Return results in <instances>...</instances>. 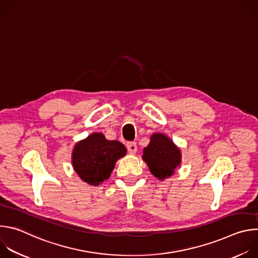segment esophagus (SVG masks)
<instances>
[{
  "instance_id": "obj_1",
  "label": "esophagus",
  "mask_w": 258,
  "mask_h": 258,
  "mask_svg": "<svg viewBox=\"0 0 258 258\" xmlns=\"http://www.w3.org/2000/svg\"><path fill=\"white\" fill-rule=\"evenodd\" d=\"M126 147H127V150L131 154H136L137 153V144L135 142H130L126 144Z\"/></svg>"
}]
</instances>
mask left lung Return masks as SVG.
<instances>
[{
	"mask_svg": "<svg viewBox=\"0 0 258 258\" xmlns=\"http://www.w3.org/2000/svg\"><path fill=\"white\" fill-rule=\"evenodd\" d=\"M142 159L159 180L170 177L181 163V152L173 141L164 134L155 133L143 150Z\"/></svg>",
	"mask_w": 258,
	"mask_h": 258,
	"instance_id": "8db88e82",
	"label": "left lung"
}]
</instances>
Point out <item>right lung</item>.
Returning a JSON list of instances; mask_svg holds the SVG:
<instances>
[{"label": "right lung", "instance_id": "obj_1", "mask_svg": "<svg viewBox=\"0 0 258 258\" xmlns=\"http://www.w3.org/2000/svg\"><path fill=\"white\" fill-rule=\"evenodd\" d=\"M126 148L118 141H109L102 133H93L79 141L71 153V164L78 175L91 186H99L109 178Z\"/></svg>", "mask_w": 258, "mask_h": 258}]
</instances>
